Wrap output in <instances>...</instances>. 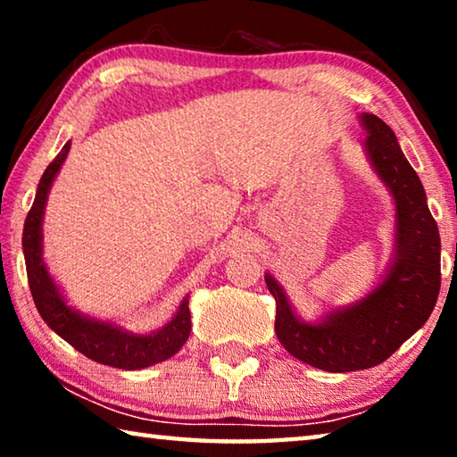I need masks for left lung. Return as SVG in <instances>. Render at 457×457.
Segmentation results:
<instances>
[{
	"label": "left lung",
	"instance_id": "obj_1",
	"mask_svg": "<svg viewBox=\"0 0 457 457\" xmlns=\"http://www.w3.org/2000/svg\"><path fill=\"white\" fill-rule=\"evenodd\" d=\"M361 122L370 165L395 199V256L389 274L361 303L332 311L319 322L300 320L282 286L264 276L276 300L278 340L292 357L328 373L370 369L389 359L429 319L442 284V242L420 177L381 119L365 112Z\"/></svg>",
	"mask_w": 457,
	"mask_h": 457
}]
</instances>
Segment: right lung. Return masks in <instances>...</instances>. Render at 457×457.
<instances>
[{"instance_id":"1","label":"right lung","mask_w":457,"mask_h":457,"mask_svg":"<svg viewBox=\"0 0 457 457\" xmlns=\"http://www.w3.org/2000/svg\"><path fill=\"white\" fill-rule=\"evenodd\" d=\"M68 151H71V141L62 146L56 159L46 167L42 179L37 183L34 205L24 223L21 245H24L29 290H32L37 312L56 335L71 343L84 357L96 361L100 365L135 370L173 357L191 332L187 298L183 300L171 322H167L163 328L154 330L151 335H133L111 322L95 320L90 316L76 312L66 304L58 286L48 274V268L42 260V220L52 181L56 179Z\"/></svg>"}]
</instances>
